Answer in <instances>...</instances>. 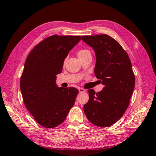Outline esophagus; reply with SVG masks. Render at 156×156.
<instances>
[{
    "mask_svg": "<svg viewBox=\"0 0 156 156\" xmlns=\"http://www.w3.org/2000/svg\"><path fill=\"white\" fill-rule=\"evenodd\" d=\"M78 90H79V92H84L86 91L85 89L82 88H78Z\"/></svg>",
    "mask_w": 156,
    "mask_h": 156,
    "instance_id": "obj_1",
    "label": "esophagus"
}]
</instances>
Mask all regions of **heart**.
I'll return each instance as SVG.
<instances>
[{
	"label": "heart",
	"mask_w": 156,
	"mask_h": 156,
	"mask_svg": "<svg viewBox=\"0 0 156 156\" xmlns=\"http://www.w3.org/2000/svg\"><path fill=\"white\" fill-rule=\"evenodd\" d=\"M88 52H90V51H89L88 50H87V49H82V50L78 51V57H80V56L83 55L85 54H87V53H88Z\"/></svg>",
	"instance_id": "b5f03b06"
}]
</instances>
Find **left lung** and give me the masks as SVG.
I'll use <instances>...</instances> for the list:
<instances>
[{"mask_svg": "<svg viewBox=\"0 0 156 156\" xmlns=\"http://www.w3.org/2000/svg\"><path fill=\"white\" fill-rule=\"evenodd\" d=\"M82 39L94 49V74L104 85L97 93L93 89L88 90L89 101L84 111L92 124L109 127L123 115L133 94L135 76L131 62L121 45L110 36H82Z\"/></svg>", "mask_w": 156, "mask_h": 156, "instance_id": "obj_1", "label": "left lung"}]
</instances>
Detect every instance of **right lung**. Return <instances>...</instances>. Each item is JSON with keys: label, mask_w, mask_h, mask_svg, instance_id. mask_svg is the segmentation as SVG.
Segmentation results:
<instances>
[{"label": "right lung", "mask_w": 156, "mask_h": 156, "mask_svg": "<svg viewBox=\"0 0 156 156\" xmlns=\"http://www.w3.org/2000/svg\"><path fill=\"white\" fill-rule=\"evenodd\" d=\"M80 39V36H50L36 45L26 59L20 88L25 107L43 127L62 123L74 105L78 90L58 87L56 75Z\"/></svg>", "instance_id": "right-lung-1"}]
</instances>
